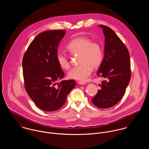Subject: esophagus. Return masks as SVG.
Returning <instances> with one entry per match:
<instances>
[{"label": "esophagus", "instance_id": "34e87169", "mask_svg": "<svg viewBox=\"0 0 149 149\" xmlns=\"http://www.w3.org/2000/svg\"><path fill=\"white\" fill-rule=\"evenodd\" d=\"M78 83L79 84H85L86 83L84 82V81H79V82H78Z\"/></svg>", "mask_w": 149, "mask_h": 149}]
</instances>
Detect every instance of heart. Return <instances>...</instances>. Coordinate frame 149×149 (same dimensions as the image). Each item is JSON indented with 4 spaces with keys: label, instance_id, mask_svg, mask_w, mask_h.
<instances>
[{
    "label": "heart",
    "instance_id": "b5f03b06",
    "mask_svg": "<svg viewBox=\"0 0 149 149\" xmlns=\"http://www.w3.org/2000/svg\"><path fill=\"white\" fill-rule=\"evenodd\" d=\"M66 49L72 55H79L78 62L79 65L68 72L70 79L85 80L91 74L93 67L97 68L102 62L103 52L100 44L88 37L79 36L72 39L67 45ZM56 59L61 68L65 70L70 68V62L66 54L58 52Z\"/></svg>",
    "mask_w": 149,
    "mask_h": 149
}]
</instances>
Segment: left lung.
Masks as SVG:
<instances>
[{"instance_id":"left-lung-1","label":"left lung","mask_w":149,"mask_h":149,"mask_svg":"<svg viewBox=\"0 0 149 149\" xmlns=\"http://www.w3.org/2000/svg\"><path fill=\"white\" fill-rule=\"evenodd\" d=\"M105 37L104 55L97 72L104 79L93 103L100 109L116 104L125 94L131 78L130 54L127 48L110 27L99 25Z\"/></svg>"}]
</instances>
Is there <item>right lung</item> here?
I'll return each mask as SVG.
<instances>
[{
	"instance_id": "1",
	"label": "right lung",
	"mask_w": 149,
	"mask_h": 149,
	"mask_svg": "<svg viewBox=\"0 0 149 149\" xmlns=\"http://www.w3.org/2000/svg\"><path fill=\"white\" fill-rule=\"evenodd\" d=\"M65 30L38 34L26 51L22 61L24 87L29 97L41 110L54 111L63 106L75 86L74 80L56 82L65 76L56 59L58 47Z\"/></svg>"
}]
</instances>
